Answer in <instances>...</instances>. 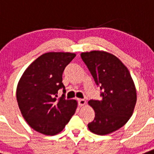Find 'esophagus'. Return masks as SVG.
Listing matches in <instances>:
<instances>
[{
    "instance_id": "obj_1",
    "label": "esophagus",
    "mask_w": 154,
    "mask_h": 154,
    "mask_svg": "<svg viewBox=\"0 0 154 154\" xmlns=\"http://www.w3.org/2000/svg\"><path fill=\"white\" fill-rule=\"evenodd\" d=\"M85 104H86V101H85V99H78V105H79V106H85Z\"/></svg>"
}]
</instances>
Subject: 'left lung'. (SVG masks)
<instances>
[{"label":"left lung","instance_id":"obj_1","mask_svg":"<svg viewBox=\"0 0 154 154\" xmlns=\"http://www.w3.org/2000/svg\"><path fill=\"white\" fill-rule=\"evenodd\" d=\"M81 56L103 91L101 100L88 102L95 117L88 127L96 135H108L123 127L131 117L137 99L135 84L127 67L110 53L91 51Z\"/></svg>","mask_w":154,"mask_h":154}]
</instances>
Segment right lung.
<instances>
[{
  "mask_svg": "<svg viewBox=\"0 0 154 154\" xmlns=\"http://www.w3.org/2000/svg\"><path fill=\"white\" fill-rule=\"evenodd\" d=\"M75 56L70 52L45 53L27 67L18 83L16 99L22 115L41 134L61 132L75 113L76 100L66 99L65 94L57 99L59 89L66 92L63 73Z\"/></svg>",
  "mask_w": 154,
  "mask_h": 154,
  "instance_id": "obj_1",
  "label": "right lung"
}]
</instances>
